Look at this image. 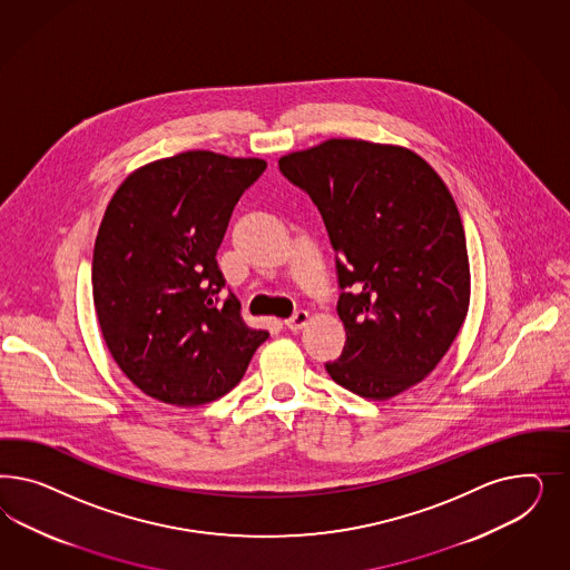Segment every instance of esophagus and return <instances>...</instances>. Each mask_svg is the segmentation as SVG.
I'll return each instance as SVG.
<instances>
[{
    "mask_svg": "<svg viewBox=\"0 0 570 570\" xmlns=\"http://www.w3.org/2000/svg\"><path fill=\"white\" fill-rule=\"evenodd\" d=\"M307 322H309V313L307 311H296L293 317H288L284 324H286V328L296 332V330L305 328Z\"/></svg>",
    "mask_w": 570,
    "mask_h": 570,
    "instance_id": "obj_1",
    "label": "esophagus"
}]
</instances>
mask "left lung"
I'll list each match as a JSON object with an SVG mask.
<instances>
[{"mask_svg":"<svg viewBox=\"0 0 570 570\" xmlns=\"http://www.w3.org/2000/svg\"><path fill=\"white\" fill-rule=\"evenodd\" d=\"M317 205L336 259L346 391L386 401L426 379L464 326L470 263L460 210L414 150L332 138L279 158Z\"/></svg>","mask_w":570,"mask_h":570,"instance_id":"obj_1","label":"left lung"}]
</instances>
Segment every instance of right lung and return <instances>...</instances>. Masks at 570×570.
I'll use <instances>...</instances> for the list:
<instances>
[{
  "label": "right lung",
  "instance_id": "right-lung-1",
  "mask_svg": "<svg viewBox=\"0 0 570 570\" xmlns=\"http://www.w3.org/2000/svg\"><path fill=\"white\" fill-rule=\"evenodd\" d=\"M263 158L188 150L127 175L104 210L91 286L104 343L148 397L194 407L240 382L269 336L248 328L217 265L232 210Z\"/></svg>",
  "mask_w": 570,
  "mask_h": 570
}]
</instances>
